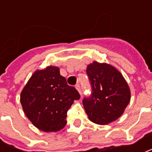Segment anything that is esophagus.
I'll return each instance as SVG.
<instances>
[{
    "label": "esophagus",
    "mask_w": 152,
    "mask_h": 152,
    "mask_svg": "<svg viewBox=\"0 0 152 152\" xmlns=\"http://www.w3.org/2000/svg\"><path fill=\"white\" fill-rule=\"evenodd\" d=\"M75 88L77 89V91H79V94H81V87H80V85H76V86H75Z\"/></svg>",
    "instance_id": "obj_1"
}]
</instances>
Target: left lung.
I'll return each mask as SVG.
<instances>
[{
    "mask_svg": "<svg viewBox=\"0 0 152 152\" xmlns=\"http://www.w3.org/2000/svg\"><path fill=\"white\" fill-rule=\"evenodd\" d=\"M86 73L92 93L83 105L89 118L98 124H107L124 113L130 101V90L119 71L107 63L93 61Z\"/></svg>",
    "mask_w": 152,
    "mask_h": 152,
    "instance_id": "8db88e82",
    "label": "left lung"
}]
</instances>
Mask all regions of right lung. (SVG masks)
Wrapping results in <instances>:
<instances>
[{
  "mask_svg": "<svg viewBox=\"0 0 152 152\" xmlns=\"http://www.w3.org/2000/svg\"><path fill=\"white\" fill-rule=\"evenodd\" d=\"M77 90L69 86L59 67L36 70L21 92L20 102L27 118L39 129L56 132L66 124L68 109L79 100Z\"/></svg>",
  "mask_w": 152,
  "mask_h": 152,
  "instance_id": "add662e5",
  "label": "right lung"
}]
</instances>
